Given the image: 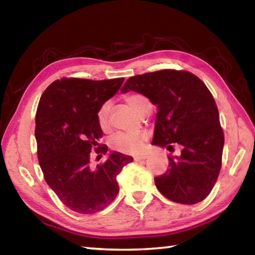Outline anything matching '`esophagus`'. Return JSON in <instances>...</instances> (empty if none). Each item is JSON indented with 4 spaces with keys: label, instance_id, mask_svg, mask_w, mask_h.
Returning a JSON list of instances; mask_svg holds the SVG:
<instances>
[{
    "label": "esophagus",
    "instance_id": "34e87169",
    "mask_svg": "<svg viewBox=\"0 0 255 255\" xmlns=\"http://www.w3.org/2000/svg\"><path fill=\"white\" fill-rule=\"evenodd\" d=\"M146 158H147V156H146V155H139V156L133 157V161L139 162V161H144V159H146Z\"/></svg>",
    "mask_w": 255,
    "mask_h": 255
}]
</instances>
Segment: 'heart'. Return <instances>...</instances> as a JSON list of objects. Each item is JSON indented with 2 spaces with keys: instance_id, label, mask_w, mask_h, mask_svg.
I'll list each match as a JSON object with an SVG mask.
<instances>
[{
  "instance_id": "b5f03b06",
  "label": "heart",
  "mask_w": 255,
  "mask_h": 255,
  "mask_svg": "<svg viewBox=\"0 0 255 255\" xmlns=\"http://www.w3.org/2000/svg\"><path fill=\"white\" fill-rule=\"evenodd\" d=\"M124 100L137 115L144 116L149 115L152 110V103L149 99L140 93H129L124 96ZM110 102H103L97 111V123L99 128L103 132H109L111 129L109 114ZM147 139V135L143 131L138 132H118L112 136L109 140L111 149L124 154H136L139 153L143 147V144Z\"/></svg>"
}]
</instances>
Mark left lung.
Segmentation results:
<instances>
[{"label": "left lung", "instance_id": "8db88e82", "mask_svg": "<svg viewBox=\"0 0 255 255\" xmlns=\"http://www.w3.org/2000/svg\"><path fill=\"white\" fill-rule=\"evenodd\" d=\"M123 92L136 91L157 106L153 145L182 147L169 155L170 169L154 179L164 197L195 205L209 195L222 167L224 131L213 94L188 71L161 70L129 77Z\"/></svg>", "mask_w": 255, "mask_h": 255}]
</instances>
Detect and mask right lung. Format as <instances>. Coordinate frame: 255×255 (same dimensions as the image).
<instances>
[{
    "label": "right lung",
    "mask_w": 255,
    "mask_h": 255,
    "mask_svg": "<svg viewBox=\"0 0 255 255\" xmlns=\"http://www.w3.org/2000/svg\"><path fill=\"white\" fill-rule=\"evenodd\" d=\"M123 82L124 77L101 81L62 77L40 98L34 128L38 161L47 184L75 213L94 214L109 206L119 192L116 178L132 162L130 156L112 152L96 169L91 166L93 153L105 155L108 150L107 145L99 144L103 132L97 111Z\"/></svg>",
    "instance_id": "1"
}]
</instances>
